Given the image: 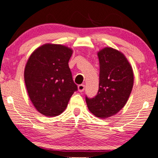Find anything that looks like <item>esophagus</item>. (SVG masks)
<instances>
[{"instance_id":"34e87169","label":"esophagus","mask_w":158,"mask_h":158,"mask_svg":"<svg viewBox=\"0 0 158 158\" xmlns=\"http://www.w3.org/2000/svg\"><path fill=\"white\" fill-rule=\"evenodd\" d=\"M84 89H85V85H79L78 86V90H79V92L81 93V92L84 91Z\"/></svg>"}]
</instances>
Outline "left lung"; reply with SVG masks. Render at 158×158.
Listing matches in <instances>:
<instances>
[{"instance_id":"1","label":"left lung","mask_w":158,"mask_h":158,"mask_svg":"<svg viewBox=\"0 0 158 158\" xmlns=\"http://www.w3.org/2000/svg\"><path fill=\"white\" fill-rule=\"evenodd\" d=\"M100 65L99 89L96 96L86 103L95 117L106 119L118 113L126 104L133 86V71L125 56L111 47L98 52Z\"/></svg>"}]
</instances>
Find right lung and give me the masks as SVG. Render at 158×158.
<instances>
[{
    "label": "right lung",
    "mask_w": 158,
    "mask_h": 158,
    "mask_svg": "<svg viewBox=\"0 0 158 158\" xmlns=\"http://www.w3.org/2000/svg\"><path fill=\"white\" fill-rule=\"evenodd\" d=\"M72 53L65 46L46 44L30 56L24 72L25 86L31 102L41 114H60L77 90L69 66Z\"/></svg>",
    "instance_id": "right-lung-1"
}]
</instances>
